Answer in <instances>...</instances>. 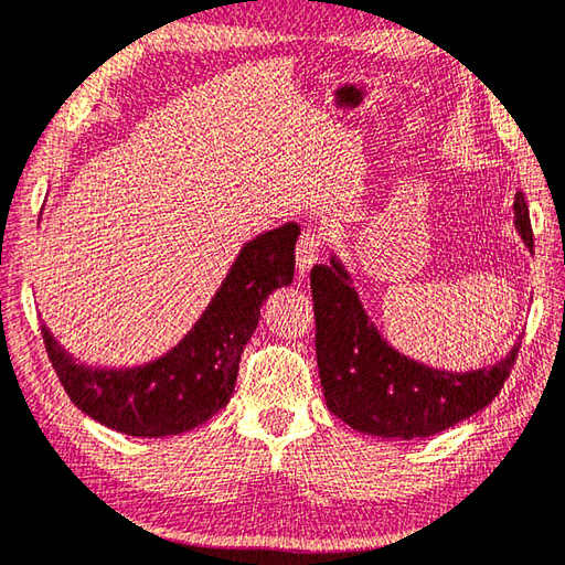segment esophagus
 <instances>
[{"mask_svg":"<svg viewBox=\"0 0 565 565\" xmlns=\"http://www.w3.org/2000/svg\"><path fill=\"white\" fill-rule=\"evenodd\" d=\"M320 247H323V242H320L318 235H313V232H303L301 239H298V245H296V271L298 274L306 276L308 271H311V267L320 257Z\"/></svg>","mask_w":565,"mask_h":565,"instance_id":"1","label":"esophagus"}]
</instances>
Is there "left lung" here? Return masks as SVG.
Masks as SVG:
<instances>
[{
  "label": "left lung",
  "mask_w": 565,
  "mask_h": 565,
  "mask_svg": "<svg viewBox=\"0 0 565 565\" xmlns=\"http://www.w3.org/2000/svg\"><path fill=\"white\" fill-rule=\"evenodd\" d=\"M514 225L534 249L529 207L514 195ZM316 360L326 404L350 428L380 438H428L482 412L510 377L519 342L488 367L448 372L402 355L382 338L342 262L311 269Z\"/></svg>",
  "instance_id": "obj_1"
}]
</instances>
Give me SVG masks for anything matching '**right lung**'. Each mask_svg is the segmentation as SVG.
I'll list each match as a JSON object with an SVG mask.
<instances>
[{"mask_svg":"<svg viewBox=\"0 0 565 565\" xmlns=\"http://www.w3.org/2000/svg\"><path fill=\"white\" fill-rule=\"evenodd\" d=\"M301 227L286 223L239 249L213 301L179 345L137 367H87L41 326L51 364L71 402L95 422L139 438L179 436L225 408L239 358L267 296L294 281Z\"/></svg>","mask_w":565,"mask_h":565,"instance_id":"1","label":"right lung"}]
</instances>
